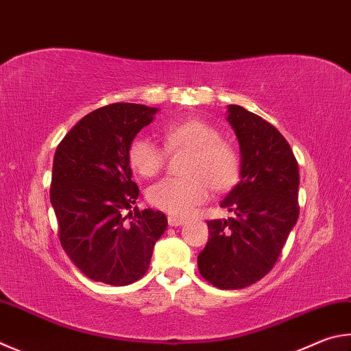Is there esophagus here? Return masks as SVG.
Returning <instances> with one entry per match:
<instances>
[{
    "label": "esophagus",
    "instance_id": "1",
    "mask_svg": "<svg viewBox=\"0 0 351 351\" xmlns=\"http://www.w3.org/2000/svg\"><path fill=\"white\" fill-rule=\"evenodd\" d=\"M186 224V221L182 218H178V216H169V226L171 227H180Z\"/></svg>",
    "mask_w": 351,
    "mask_h": 351
}]
</instances>
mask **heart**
Here are the masks:
<instances>
[{"label": "heart", "instance_id": "heart-1", "mask_svg": "<svg viewBox=\"0 0 351 351\" xmlns=\"http://www.w3.org/2000/svg\"><path fill=\"white\" fill-rule=\"evenodd\" d=\"M161 136L169 150H189L181 180H162L147 190L152 206L173 216H189L215 192L232 189L239 176V156L230 144L219 139L212 124L187 118L165 124ZM129 164L135 173L155 176L164 164V152L152 139L136 136L129 145Z\"/></svg>", "mask_w": 351, "mask_h": 351}]
</instances>
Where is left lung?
I'll list each match as a JSON object with an SVG mask.
<instances>
[{"mask_svg":"<svg viewBox=\"0 0 351 351\" xmlns=\"http://www.w3.org/2000/svg\"><path fill=\"white\" fill-rule=\"evenodd\" d=\"M226 119L238 138L241 165L239 182L219 206L233 218L207 222L210 238L197 269L218 289L237 290L275 265L299 216V170L276 127L234 104L227 106Z\"/></svg>","mask_w":351,"mask_h":351,"instance_id":"obj_1","label":"left lung"}]
</instances>
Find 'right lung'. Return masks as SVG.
<instances>
[{"instance_id":"1","label":"right lung","mask_w":351,"mask_h":351,"mask_svg":"<svg viewBox=\"0 0 351 351\" xmlns=\"http://www.w3.org/2000/svg\"><path fill=\"white\" fill-rule=\"evenodd\" d=\"M158 112L130 103L101 107L78 121L55 152L50 202L61 245L93 281L118 287L138 281L167 228L164 213L135 207L139 189L127 156ZM132 214L136 218L127 221Z\"/></svg>"}]
</instances>
